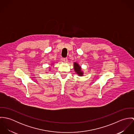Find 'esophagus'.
Listing matches in <instances>:
<instances>
[{
    "label": "esophagus",
    "mask_w": 134,
    "mask_h": 134,
    "mask_svg": "<svg viewBox=\"0 0 134 134\" xmlns=\"http://www.w3.org/2000/svg\"><path fill=\"white\" fill-rule=\"evenodd\" d=\"M63 61L64 62H68V59H67V58H63Z\"/></svg>",
    "instance_id": "esophagus-1"
}]
</instances>
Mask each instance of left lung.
<instances>
[{"label":"left lung","instance_id":"8db88e82","mask_svg":"<svg viewBox=\"0 0 134 134\" xmlns=\"http://www.w3.org/2000/svg\"><path fill=\"white\" fill-rule=\"evenodd\" d=\"M74 68L75 70V71L77 73V74L80 76H81L83 75V72L81 71V69L80 66L79 65V64L77 63H74Z\"/></svg>","mask_w":134,"mask_h":134}]
</instances>
